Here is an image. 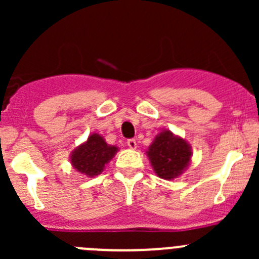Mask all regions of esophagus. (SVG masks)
<instances>
[{
    "mask_svg": "<svg viewBox=\"0 0 259 259\" xmlns=\"http://www.w3.org/2000/svg\"><path fill=\"white\" fill-rule=\"evenodd\" d=\"M126 144H127V146H129L130 149H135V148H137V142H135V139H129L126 142Z\"/></svg>",
    "mask_w": 259,
    "mask_h": 259,
    "instance_id": "1",
    "label": "esophagus"
}]
</instances>
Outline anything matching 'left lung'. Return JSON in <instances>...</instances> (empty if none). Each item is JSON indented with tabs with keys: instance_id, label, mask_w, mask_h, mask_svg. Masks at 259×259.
Here are the masks:
<instances>
[{
	"instance_id": "obj_1",
	"label": "left lung",
	"mask_w": 259,
	"mask_h": 259,
	"mask_svg": "<svg viewBox=\"0 0 259 259\" xmlns=\"http://www.w3.org/2000/svg\"><path fill=\"white\" fill-rule=\"evenodd\" d=\"M156 176L171 180L182 176L192 160V146L170 130H161L146 150Z\"/></svg>"
}]
</instances>
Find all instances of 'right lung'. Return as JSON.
Listing matches in <instances>:
<instances>
[{"label": "right lung", "mask_w": 259, "mask_h": 259, "mask_svg": "<svg viewBox=\"0 0 259 259\" xmlns=\"http://www.w3.org/2000/svg\"><path fill=\"white\" fill-rule=\"evenodd\" d=\"M119 148L109 145L98 133L89 135L88 140L77 146L70 155L72 168L86 177L99 176L114 158Z\"/></svg>", "instance_id": "right-lung-1"}]
</instances>
